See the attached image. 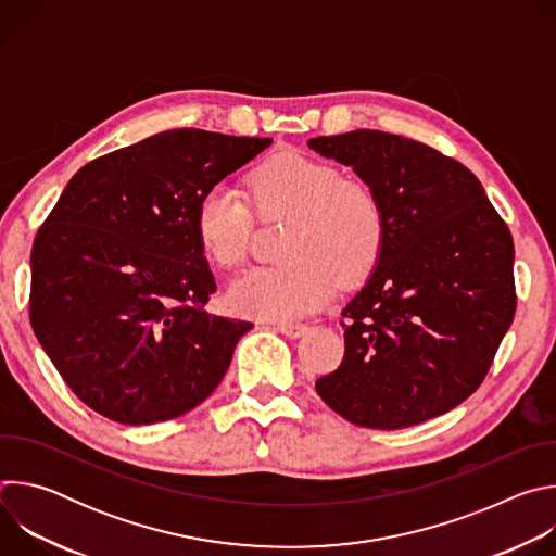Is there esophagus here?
I'll use <instances>...</instances> for the list:
<instances>
[{"label":"esophagus","mask_w":556,"mask_h":556,"mask_svg":"<svg viewBox=\"0 0 556 556\" xmlns=\"http://www.w3.org/2000/svg\"><path fill=\"white\" fill-rule=\"evenodd\" d=\"M277 332H281L283 337H290V339H299L307 332V326H301V324H277L275 326Z\"/></svg>","instance_id":"1"}]
</instances>
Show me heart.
Returning <instances> with one entry per match:
<instances>
[{"mask_svg":"<svg viewBox=\"0 0 556 556\" xmlns=\"http://www.w3.org/2000/svg\"><path fill=\"white\" fill-rule=\"evenodd\" d=\"M251 198L260 215L294 217L277 266H260L237 277L226 292L232 312L264 321H296L321 309L341 283H358L376 268L387 217L376 191L343 178L341 169L299 151H283L251 176ZM253 211L228 182L211 185L198 200L193 230L202 255L235 268L247 260Z\"/></svg>","mask_w":556,"mask_h":556,"instance_id":"b5f03b06","label":"heart"}]
</instances>
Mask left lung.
<instances>
[{
    "mask_svg": "<svg viewBox=\"0 0 556 556\" xmlns=\"http://www.w3.org/2000/svg\"><path fill=\"white\" fill-rule=\"evenodd\" d=\"M307 144L352 167L387 217L380 260L343 309V363L316 391L367 429L451 412L482 384L513 324L508 226L482 182L429 144L376 129Z\"/></svg>",
    "mask_w": 556,
    "mask_h": 556,
    "instance_id": "obj_1",
    "label": "left lung"
}]
</instances>
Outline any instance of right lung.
<instances>
[{
  "label": "right lung",
  "instance_id": "right-lung-1",
  "mask_svg": "<svg viewBox=\"0 0 556 556\" xmlns=\"http://www.w3.org/2000/svg\"><path fill=\"white\" fill-rule=\"evenodd\" d=\"M273 138L172 129L78 169L39 228L30 324L67 387L121 425L178 418L224 378L251 328L204 309L215 279L200 195Z\"/></svg>",
  "mask_w": 556,
  "mask_h": 556
}]
</instances>
